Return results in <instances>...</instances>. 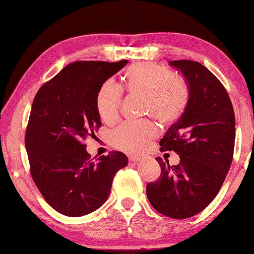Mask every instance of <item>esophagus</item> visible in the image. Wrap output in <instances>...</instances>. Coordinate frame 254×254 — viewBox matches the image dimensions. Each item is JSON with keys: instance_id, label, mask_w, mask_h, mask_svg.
<instances>
[{"instance_id": "obj_1", "label": "esophagus", "mask_w": 254, "mask_h": 254, "mask_svg": "<svg viewBox=\"0 0 254 254\" xmlns=\"http://www.w3.org/2000/svg\"><path fill=\"white\" fill-rule=\"evenodd\" d=\"M128 160H130L131 162H138L139 160H140V156H138V155H128Z\"/></svg>"}]
</instances>
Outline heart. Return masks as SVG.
<instances>
[{
  "label": "heart",
  "mask_w": 254,
  "mask_h": 254,
  "mask_svg": "<svg viewBox=\"0 0 254 254\" xmlns=\"http://www.w3.org/2000/svg\"><path fill=\"white\" fill-rule=\"evenodd\" d=\"M126 87L128 93L144 98L142 110L162 123L177 120L187 107L189 93L182 81L174 79L166 67L151 63H138L127 71ZM122 93L113 83L103 84L96 98L100 119L113 123L119 119ZM158 133L154 123L148 120L126 122L110 134V141L116 147L127 152H140Z\"/></svg>",
  "instance_id": "b5f03b06"
}]
</instances>
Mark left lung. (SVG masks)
I'll use <instances>...</instances> for the list:
<instances>
[{"mask_svg":"<svg viewBox=\"0 0 254 254\" xmlns=\"http://www.w3.org/2000/svg\"><path fill=\"white\" fill-rule=\"evenodd\" d=\"M183 74L189 99L180 119L160 140L181 162L170 166L156 158L161 177L146 188L151 205L171 219H188L205 209L222 187L235 147V113L221 81L194 61H169Z\"/></svg>","mask_w":254,"mask_h":254,"instance_id":"obj_1","label":"left lung"}]
</instances>
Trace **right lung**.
Listing matches in <instances>:
<instances>
[{
    "label": "right lung",
    "instance_id": "add662e5",
    "mask_svg": "<svg viewBox=\"0 0 254 254\" xmlns=\"http://www.w3.org/2000/svg\"><path fill=\"white\" fill-rule=\"evenodd\" d=\"M127 61H80L66 65L35 95L25 135L31 174L49 205L66 216L87 215L107 201L122 152L91 160L84 140L101 127L96 98Z\"/></svg>",
    "mask_w": 254,
    "mask_h": 254
}]
</instances>
